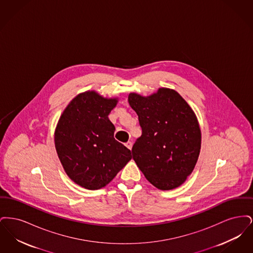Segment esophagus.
<instances>
[{"instance_id": "34e87169", "label": "esophagus", "mask_w": 253, "mask_h": 253, "mask_svg": "<svg viewBox=\"0 0 253 253\" xmlns=\"http://www.w3.org/2000/svg\"><path fill=\"white\" fill-rule=\"evenodd\" d=\"M125 146H126L129 150H132V143L131 141H128V142L125 144Z\"/></svg>"}]
</instances>
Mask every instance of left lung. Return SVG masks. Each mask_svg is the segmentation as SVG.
<instances>
[{"mask_svg":"<svg viewBox=\"0 0 253 253\" xmlns=\"http://www.w3.org/2000/svg\"><path fill=\"white\" fill-rule=\"evenodd\" d=\"M142 134L132 158L145 177L162 191L175 189L193 172L201 149V130L193 109L175 91L159 88L143 96L130 93Z\"/></svg>","mask_w":253,"mask_h":253,"instance_id":"obj_1","label":"left lung"}]
</instances>
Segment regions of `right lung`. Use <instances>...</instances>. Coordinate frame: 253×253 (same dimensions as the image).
<instances>
[{
    "mask_svg": "<svg viewBox=\"0 0 253 253\" xmlns=\"http://www.w3.org/2000/svg\"><path fill=\"white\" fill-rule=\"evenodd\" d=\"M118 97L96 91L75 96L64 109L55 130V147L68 177L87 190L105 187L132 158L131 151L114 138L108 119Z\"/></svg>",
    "mask_w": 253,
    "mask_h": 253,
    "instance_id": "add662e5",
    "label": "right lung"
}]
</instances>
